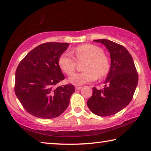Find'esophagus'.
<instances>
[{
    "label": "esophagus",
    "instance_id": "esophagus-1",
    "mask_svg": "<svg viewBox=\"0 0 151 151\" xmlns=\"http://www.w3.org/2000/svg\"><path fill=\"white\" fill-rule=\"evenodd\" d=\"M81 86H76L75 87V90L78 91V90H80V89H81Z\"/></svg>",
    "mask_w": 151,
    "mask_h": 151
}]
</instances>
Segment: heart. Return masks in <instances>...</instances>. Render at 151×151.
Segmentation results:
<instances>
[{"label":"heart","mask_w":151,"mask_h":151,"mask_svg":"<svg viewBox=\"0 0 151 151\" xmlns=\"http://www.w3.org/2000/svg\"><path fill=\"white\" fill-rule=\"evenodd\" d=\"M75 58L78 61L86 59L84 69L85 71L76 73L68 78L70 83L76 86L94 81L99 77H103L108 74L110 62L103 50L98 46L85 44L78 46L73 50ZM58 65L66 75L74 73L76 65L75 58L68 52H63L58 58Z\"/></svg>","instance_id":"heart-1"}]
</instances>
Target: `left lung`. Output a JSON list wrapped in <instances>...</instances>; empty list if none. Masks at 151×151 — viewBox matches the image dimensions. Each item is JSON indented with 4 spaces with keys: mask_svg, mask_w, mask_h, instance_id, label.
<instances>
[{
    "mask_svg": "<svg viewBox=\"0 0 151 151\" xmlns=\"http://www.w3.org/2000/svg\"><path fill=\"white\" fill-rule=\"evenodd\" d=\"M105 46L111 56V68L103 90L93 88L87 101L91 111L100 116L121 111L131 101L138 85V74L133 59L123 46L107 39L94 40Z\"/></svg>",
    "mask_w": 151,
    "mask_h": 151,
    "instance_id": "8db88e82",
    "label": "left lung"
}]
</instances>
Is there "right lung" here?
Returning a JSON list of instances; mask_svg holds the SVG:
<instances>
[{
	"label": "right lung",
	"instance_id": "1",
	"mask_svg": "<svg viewBox=\"0 0 151 151\" xmlns=\"http://www.w3.org/2000/svg\"><path fill=\"white\" fill-rule=\"evenodd\" d=\"M69 44L47 42L28 53L15 73V94L29 114L40 119L57 117L67 109L75 92L73 85L55 87L65 79L58 65Z\"/></svg>",
	"mask_w": 151,
	"mask_h": 151
}]
</instances>
